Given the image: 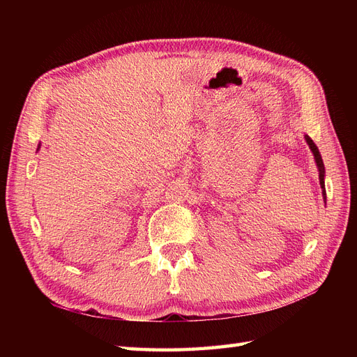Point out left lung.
Listing matches in <instances>:
<instances>
[{
  "label": "left lung",
  "instance_id": "8db88e82",
  "mask_svg": "<svg viewBox=\"0 0 357 357\" xmlns=\"http://www.w3.org/2000/svg\"><path fill=\"white\" fill-rule=\"evenodd\" d=\"M305 142L310 147V150L312 152V156H314V160H316V165H317V169H319V181H320V188H321V195H323V199H325L326 202V189H325V165H323V159H321V155L319 152L317 146L314 144V142L312 139L305 135Z\"/></svg>",
  "mask_w": 357,
  "mask_h": 357
}]
</instances>
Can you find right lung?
<instances>
[{"label": "right lung", "instance_id": "add662e5", "mask_svg": "<svg viewBox=\"0 0 357 357\" xmlns=\"http://www.w3.org/2000/svg\"><path fill=\"white\" fill-rule=\"evenodd\" d=\"M40 147H41V143H40V144H38V147H37V152L40 150Z\"/></svg>", "mask_w": 357, "mask_h": 357}]
</instances>
